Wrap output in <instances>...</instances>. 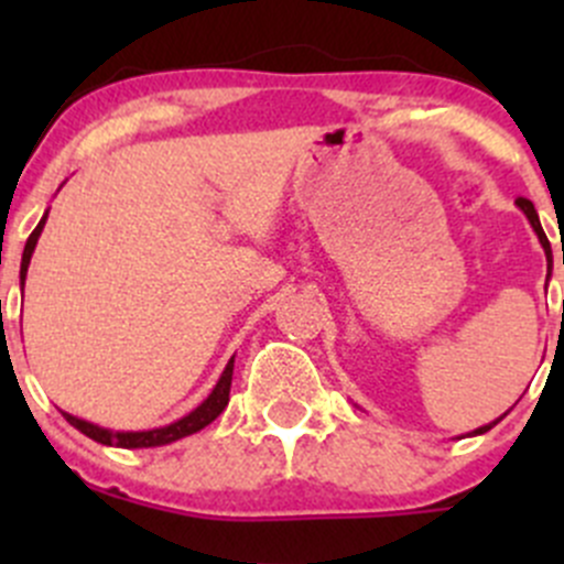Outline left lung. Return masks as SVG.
<instances>
[{
  "instance_id": "left-lung-1",
  "label": "left lung",
  "mask_w": 564,
  "mask_h": 564,
  "mask_svg": "<svg viewBox=\"0 0 564 564\" xmlns=\"http://www.w3.org/2000/svg\"><path fill=\"white\" fill-rule=\"evenodd\" d=\"M516 204H519V209H521V213H524V215H527V220H529V224H532L534 235H538L540 246H543V250H545V259H549V261H551V246H549V237H545L543 226H540V218H538V209H534V204H532V202H529V198H516ZM549 270H551V267H549ZM508 412H510V409H508ZM508 412H505V414H508ZM505 414H502V417H505ZM502 417H497V420H494V423H488V425H480V429H475V431H471V434H469V436H477V434H486V431H491V429H494V425H497V423H499V420H502Z\"/></svg>"
}]
</instances>
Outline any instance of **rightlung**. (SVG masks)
<instances>
[{
	"label": "right lung",
	"instance_id": "right-lung-1",
	"mask_svg": "<svg viewBox=\"0 0 564 564\" xmlns=\"http://www.w3.org/2000/svg\"><path fill=\"white\" fill-rule=\"evenodd\" d=\"M45 220H48V209H45L43 218H40V224L35 226V231H32L30 240H26V246H24V256H21V292H24L26 270H30L32 253H35V246H37L40 235H43ZM231 373H235V357H231V360L226 362L224 373H220L218 384H215L213 392H209V395L204 398V401L198 403V406L193 409V412H187L185 417L174 420V423L163 425V429H152V431H111V429H100V425H95V423H87V420H82V417H73V414H67V412H65V420L73 425V429H78V431H82V434H87L89 440L100 442V445H108V447H124V451H135V447L172 445V442L182 440V436H191V434H196V431H202L204 425H209L215 417H218L220 412H224L226 403H229Z\"/></svg>",
	"mask_w": 564,
	"mask_h": 564
}]
</instances>
